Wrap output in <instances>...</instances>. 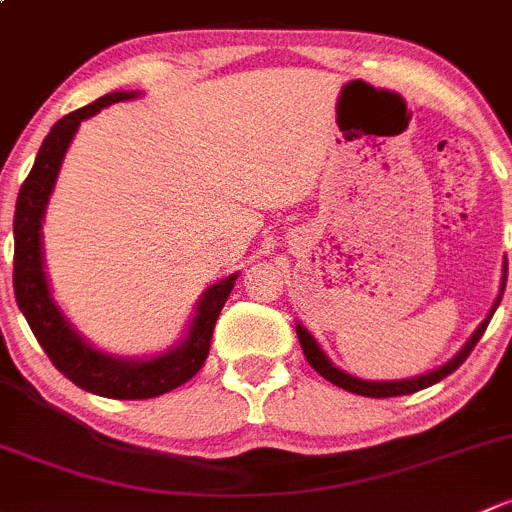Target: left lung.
Here are the masks:
<instances>
[{
    "label": "left lung",
    "instance_id": "1",
    "mask_svg": "<svg viewBox=\"0 0 512 512\" xmlns=\"http://www.w3.org/2000/svg\"><path fill=\"white\" fill-rule=\"evenodd\" d=\"M505 281H508V261L503 263V281H500V293L498 298H495L493 308L488 310L486 320H483L481 325L476 328V333L468 337L466 345L461 347V350L456 352V355L451 357L446 365L436 367V370L421 374V377H412V379H392V382H372V379H360V377H352V374L342 372L340 367H335L333 362L328 360V355H325L323 350H320L318 342L313 340V335L308 333V330L303 328V325H295V333H298V340H300V347H303V355L305 360L310 362V367H313L315 372L323 374L328 382H333L335 387H342L347 389V392L352 394H362V397H374V399H382V397H402V394H414L419 392V389H426L431 387V384L441 382L444 377H449L451 372H456L458 367L463 365V360H466L468 355H471V350L476 347V342L481 340V335L486 333L488 323H491L495 308L500 305V298H503V291H505Z\"/></svg>",
    "mask_w": 512,
    "mask_h": 512
}]
</instances>
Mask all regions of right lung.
I'll return each instance as SVG.
<instances>
[{"label":"right lung","instance_id":"obj_1","mask_svg":"<svg viewBox=\"0 0 512 512\" xmlns=\"http://www.w3.org/2000/svg\"><path fill=\"white\" fill-rule=\"evenodd\" d=\"M140 93L115 91L93 100L86 108L63 115L41 142L39 155L29 177L24 179L14 209V295L24 313L31 333L54 362L76 387L108 399H150L172 392L179 384L192 379L202 370L212 345L214 325L229 298L239 273H231L224 281L214 283L199 298L192 325L179 345L157 357H118L98 350L73 330L66 315L51 298L49 281L44 271V246H41V224L46 204L54 192L63 155L71 145L81 120L96 115L100 108L130 100Z\"/></svg>","mask_w":512,"mask_h":512}]
</instances>
